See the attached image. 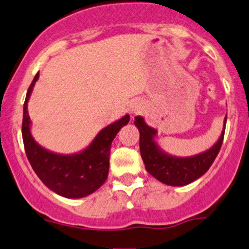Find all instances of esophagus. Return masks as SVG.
<instances>
[{"mask_svg":"<svg viewBox=\"0 0 249 249\" xmlns=\"http://www.w3.org/2000/svg\"><path fill=\"white\" fill-rule=\"evenodd\" d=\"M144 109V106L141 101H134L133 104L130 105V113L133 115H137V114L142 113V110Z\"/></svg>","mask_w":249,"mask_h":249,"instance_id":"obj_1","label":"esophagus"}]
</instances>
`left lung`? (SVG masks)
<instances>
[{
  "instance_id": "left-lung-1",
  "label": "left lung",
  "mask_w": 249,
  "mask_h": 249,
  "mask_svg": "<svg viewBox=\"0 0 249 249\" xmlns=\"http://www.w3.org/2000/svg\"><path fill=\"white\" fill-rule=\"evenodd\" d=\"M134 124L140 131V151L147 171L166 185L184 186L203 176L214 162L223 144L226 118L215 144L204 153L189 157H177L165 153L156 141L157 130L145 124L142 116H136Z\"/></svg>"
}]
</instances>
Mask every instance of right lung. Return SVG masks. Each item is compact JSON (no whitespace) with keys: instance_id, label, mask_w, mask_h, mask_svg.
Returning <instances> with one entry per match:
<instances>
[{"instance_id":"add662e5","label":"right lung","mask_w":249,"mask_h":249,"mask_svg":"<svg viewBox=\"0 0 249 249\" xmlns=\"http://www.w3.org/2000/svg\"><path fill=\"white\" fill-rule=\"evenodd\" d=\"M39 78L36 74L29 87L23 106L22 135L29 162L50 190L70 199L86 197L96 191L106 182L109 171L110 145L116 134L129 122L125 114L118 121L99 131L90 144L84 150L72 155H61L43 148L35 141L31 134V120L28 113V102L35 84Z\"/></svg>"}]
</instances>
